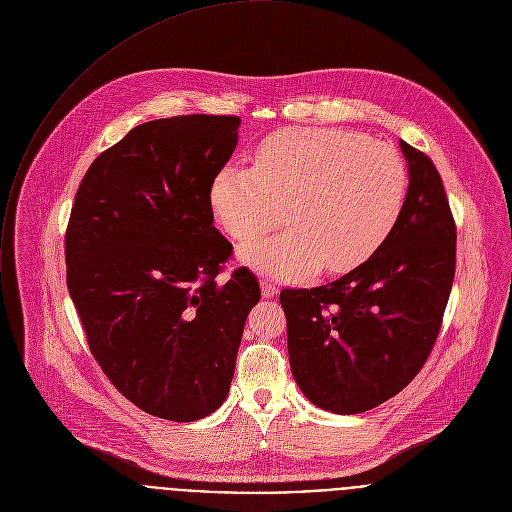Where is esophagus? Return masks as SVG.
I'll return each instance as SVG.
<instances>
[{
  "label": "esophagus",
  "instance_id": "esophagus-1",
  "mask_svg": "<svg viewBox=\"0 0 512 512\" xmlns=\"http://www.w3.org/2000/svg\"><path fill=\"white\" fill-rule=\"evenodd\" d=\"M277 291H279V287L275 285V283H271V281H261V293H263V297L265 299H269V297H275L277 295Z\"/></svg>",
  "mask_w": 512,
  "mask_h": 512
}]
</instances>
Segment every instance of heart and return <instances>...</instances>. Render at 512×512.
Here are the masks:
<instances>
[{"mask_svg":"<svg viewBox=\"0 0 512 512\" xmlns=\"http://www.w3.org/2000/svg\"><path fill=\"white\" fill-rule=\"evenodd\" d=\"M407 183V163L389 143L335 127H293L263 139L253 165L219 169L209 199L237 241L269 231L285 205L289 227L243 245L239 257L267 277L299 279L367 261L391 235Z\"/></svg>","mask_w":512,"mask_h":512,"instance_id":"b5f03b06","label":"heart"}]
</instances>
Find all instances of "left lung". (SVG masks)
Segmentation results:
<instances>
[{"instance_id": "obj_1", "label": "left lung", "mask_w": 512, "mask_h": 512, "mask_svg": "<svg viewBox=\"0 0 512 512\" xmlns=\"http://www.w3.org/2000/svg\"><path fill=\"white\" fill-rule=\"evenodd\" d=\"M409 163L403 211L357 269L313 289H283L293 377L331 413L369 411L427 363L455 279L457 225L429 155L401 141Z\"/></svg>"}]
</instances>
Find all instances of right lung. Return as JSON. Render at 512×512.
<instances>
[{
	"mask_svg": "<svg viewBox=\"0 0 512 512\" xmlns=\"http://www.w3.org/2000/svg\"><path fill=\"white\" fill-rule=\"evenodd\" d=\"M237 115H177L133 127L83 175L65 229V279L89 351L141 411L177 423L229 393L251 307L247 267L209 189L237 147Z\"/></svg>",
	"mask_w": 512,
	"mask_h": 512,
	"instance_id": "1",
	"label": "right lung"
}]
</instances>
